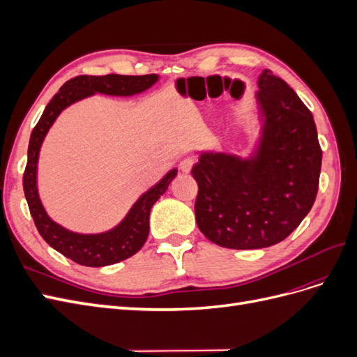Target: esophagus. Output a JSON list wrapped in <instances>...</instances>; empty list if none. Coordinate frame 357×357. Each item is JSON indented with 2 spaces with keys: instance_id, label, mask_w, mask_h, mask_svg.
<instances>
[{
  "instance_id": "esophagus-1",
  "label": "esophagus",
  "mask_w": 357,
  "mask_h": 357,
  "mask_svg": "<svg viewBox=\"0 0 357 357\" xmlns=\"http://www.w3.org/2000/svg\"><path fill=\"white\" fill-rule=\"evenodd\" d=\"M193 164H195V159H193V158H185L183 160H180V165L178 167H180V169L183 172H189L192 169Z\"/></svg>"
}]
</instances>
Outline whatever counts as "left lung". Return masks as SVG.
<instances>
[{
  "label": "left lung",
  "instance_id": "1",
  "mask_svg": "<svg viewBox=\"0 0 357 357\" xmlns=\"http://www.w3.org/2000/svg\"><path fill=\"white\" fill-rule=\"evenodd\" d=\"M257 86L264 125L253 153L202 152L192 168L199 231L235 250L283 241L308 214L319 189L321 149L311 112L271 70L261 73Z\"/></svg>",
  "mask_w": 357,
  "mask_h": 357
}]
</instances>
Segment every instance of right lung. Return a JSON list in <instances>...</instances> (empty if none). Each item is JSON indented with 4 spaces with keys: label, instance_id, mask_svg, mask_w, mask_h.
<instances>
[{
    "label": "right lung",
    "instance_id": "1",
    "mask_svg": "<svg viewBox=\"0 0 357 357\" xmlns=\"http://www.w3.org/2000/svg\"><path fill=\"white\" fill-rule=\"evenodd\" d=\"M158 80V74L77 75L63 83L59 92L46 105L36 128L32 129L28 146V162L24 172V192L28 207L43 240L75 264L83 266H105L135 255L149 236L150 210L164 195L169 183L174 180L177 169H171L153 188L144 192L128 211L125 219L113 229L101 234H79L68 231L52 220L43 207L37 188V165L41 144L56 117L71 104L95 93L132 96L152 88Z\"/></svg>",
    "mask_w": 357,
    "mask_h": 357
}]
</instances>
